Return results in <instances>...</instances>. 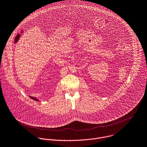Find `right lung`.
Returning <instances> with one entry per match:
<instances>
[{
    "instance_id": "obj_1",
    "label": "right lung",
    "mask_w": 147,
    "mask_h": 147,
    "mask_svg": "<svg viewBox=\"0 0 147 147\" xmlns=\"http://www.w3.org/2000/svg\"><path fill=\"white\" fill-rule=\"evenodd\" d=\"M30 97L31 98H32V100H35V101H38L39 100L36 98H35V97H31V96H30Z\"/></svg>"
}]
</instances>
